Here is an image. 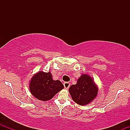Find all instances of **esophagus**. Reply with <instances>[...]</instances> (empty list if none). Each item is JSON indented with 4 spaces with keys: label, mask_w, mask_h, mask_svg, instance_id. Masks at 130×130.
Segmentation results:
<instances>
[{
    "label": "esophagus",
    "mask_w": 130,
    "mask_h": 130,
    "mask_svg": "<svg viewBox=\"0 0 130 130\" xmlns=\"http://www.w3.org/2000/svg\"><path fill=\"white\" fill-rule=\"evenodd\" d=\"M63 85H64V87H65L66 89H68V88H69L70 86V83H68V82H65V83H64Z\"/></svg>",
    "instance_id": "34e87169"
}]
</instances>
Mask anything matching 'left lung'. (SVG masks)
Instances as JSON below:
<instances>
[{"instance_id":"1","label":"left lung","mask_w":130,"mask_h":130,"mask_svg":"<svg viewBox=\"0 0 130 130\" xmlns=\"http://www.w3.org/2000/svg\"><path fill=\"white\" fill-rule=\"evenodd\" d=\"M69 92L74 102L83 106L90 103L96 97L98 88L92 77L87 74H83L76 84L71 86Z\"/></svg>"}]
</instances>
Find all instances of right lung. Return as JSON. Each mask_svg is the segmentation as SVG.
I'll return each instance as SVG.
<instances>
[{"label": "right lung", "instance_id": "add662e5", "mask_svg": "<svg viewBox=\"0 0 130 130\" xmlns=\"http://www.w3.org/2000/svg\"><path fill=\"white\" fill-rule=\"evenodd\" d=\"M64 88L60 80H54L50 72L39 71L32 77L29 84L31 93L41 101L51 100Z\"/></svg>", "mask_w": 130, "mask_h": 130}]
</instances>
